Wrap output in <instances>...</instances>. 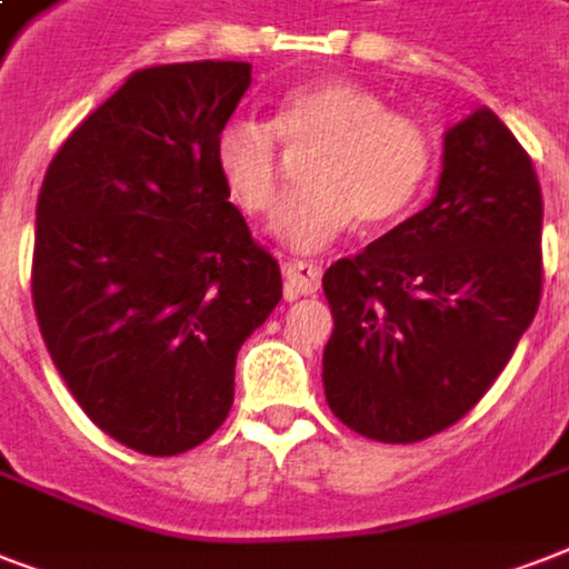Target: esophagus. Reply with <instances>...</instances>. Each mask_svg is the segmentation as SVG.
Wrapping results in <instances>:
<instances>
[{"label": "esophagus", "instance_id": "esophagus-1", "mask_svg": "<svg viewBox=\"0 0 569 569\" xmlns=\"http://www.w3.org/2000/svg\"><path fill=\"white\" fill-rule=\"evenodd\" d=\"M283 283L286 298H303V295H316L321 286V268L307 259H286L283 262Z\"/></svg>", "mask_w": 569, "mask_h": 569}]
</instances>
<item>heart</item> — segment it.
Returning <instances> with one entry per match:
<instances>
[{"instance_id": "obj_1", "label": "heart", "mask_w": 569, "mask_h": 569, "mask_svg": "<svg viewBox=\"0 0 569 569\" xmlns=\"http://www.w3.org/2000/svg\"><path fill=\"white\" fill-rule=\"evenodd\" d=\"M283 153L301 156L307 182L277 209L271 230L303 253L328 248L360 221L383 227L413 206L433 171V138L422 120L392 111L366 84L348 79L286 91L268 123L236 118L218 129L214 171L232 203L250 218L274 209Z\"/></svg>"}]
</instances>
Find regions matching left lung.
<instances>
[{
	"label": "left lung",
	"mask_w": 569,
	"mask_h": 569,
	"mask_svg": "<svg viewBox=\"0 0 569 569\" xmlns=\"http://www.w3.org/2000/svg\"><path fill=\"white\" fill-rule=\"evenodd\" d=\"M540 227L529 153L476 109L446 132L431 203L325 271L333 416L378 442H419L463 419L538 312Z\"/></svg>",
	"instance_id": "left-lung-1"
}]
</instances>
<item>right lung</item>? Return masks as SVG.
Returning a JSON list of instances; mask_svg holds the SVG:
<instances>
[{"label":"right lung","mask_w":569,"mask_h":569,"mask_svg":"<svg viewBox=\"0 0 569 569\" xmlns=\"http://www.w3.org/2000/svg\"><path fill=\"white\" fill-rule=\"evenodd\" d=\"M248 88L244 61L136 70L40 186V337L88 419L141 455H182L221 428L241 342L283 298L212 159Z\"/></svg>","instance_id":"1"}]
</instances>
